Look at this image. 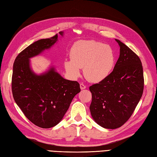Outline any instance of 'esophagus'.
<instances>
[{
	"label": "esophagus",
	"instance_id": "34e87169",
	"mask_svg": "<svg viewBox=\"0 0 157 157\" xmlns=\"http://www.w3.org/2000/svg\"><path fill=\"white\" fill-rule=\"evenodd\" d=\"M80 88H81V90H84V89H86V86L84 84H80Z\"/></svg>",
	"mask_w": 157,
	"mask_h": 157
}]
</instances>
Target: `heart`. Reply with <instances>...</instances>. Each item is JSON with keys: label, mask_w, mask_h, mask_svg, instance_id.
Listing matches in <instances>:
<instances>
[{"label": "heart", "mask_w": 157, "mask_h": 157, "mask_svg": "<svg viewBox=\"0 0 157 157\" xmlns=\"http://www.w3.org/2000/svg\"><path fill=\"white\" fill-rule=\"evenodd\" d=\"M71 60H66V71L72 78L80 75L84 69L85 78L89 82H99L111 74L115 65V54L113 48L104 43L82 41L76 43L71 51Z\"/></svg>", "instance_id": "obj_1"}]
</instances>
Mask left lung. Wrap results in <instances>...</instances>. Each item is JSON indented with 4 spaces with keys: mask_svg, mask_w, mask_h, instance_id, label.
I'll return each instance as SVG.
<instances>
[{
    "mask_svg": "<svg viewBox=\"0 0 157 157\" xmlns=\"http://www.w3.org/2000/svg\"><path fill=\"white\" fill-rule=\"evenodd\" d=\"M119 57L107 78L90 87V113L94 121L106 129L122 126L134 113L144 90L140 59L128 46L115 39Z\"/></svg>",
    "mask_w": 157,
    "mask_h": 157,
    "instance_id": "8db88e82",
    "label": "left lung"
}]
</instances>
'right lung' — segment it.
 <instances>
[{"label":"right lung","instance_id":"add662e5","mask_svg":"<svg viewBox=\"0 0 157 157\" xmlns=\"http://www.w3.org/2000/svg\"><path fill=\"white\" fill-rule=\"evenodd\" d=\"M59 34L63 36L64 33ZM57 41V34L39 40L20 52L13 64V98L26 117L42 128L57 125L73 98L81 91L78 82L64 79L54 66L40 74L31 67L30 59L50 49Z\"/></svg>","mask_w":157,"mask_h":157}]
</instances>
